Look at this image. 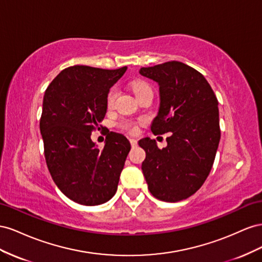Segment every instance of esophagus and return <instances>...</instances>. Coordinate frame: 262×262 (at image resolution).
<instances>
[{
  "mask_svg": "<svg viewBox=\"0 0 262 262\" xmlns=\"http://www.w3.org/2000/svg\"><path fill=\"white\" fill-rule=\"evenodd\" d=\"M129 141H130V145H132V147H133V148L137 146V140H136V139L130 138V139H129Z\"/></svg>",
  "mask_w": 262,
  "mask_h": 262,
  "instance_id": "1",
  "label": "esophagus"
}]
</instances>
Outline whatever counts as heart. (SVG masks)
I'll use <instances>...</instances> for the list:
<instances>
[{
	"label": "heart",
	"instance_id": "b5f03b06",
	"mask_svg": "<svg viewBox=\"0 0 262 262\" xmlns=\"http://www.w3.org/2000/svg\"><path fill=\"white\" fill-rule=\"evenodd\" d=\"M133 89H134V92H135V94L138 95L141 92L150 90V86H149L147 83H145V82H135V83H133ZM117 93H118V91H117L116 86H113L108 91L107 98H106V105L108 108L113 107ZM121 127L123 129L129 132V133H135L137 130L136 123L132 122V121H125V122L121 123Z\"/></svg>",
	"mask_w": 262,
	"mask_h": 262
}]
</instances>
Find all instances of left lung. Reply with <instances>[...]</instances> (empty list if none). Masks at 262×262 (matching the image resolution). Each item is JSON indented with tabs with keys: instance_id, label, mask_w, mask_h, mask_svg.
Listing matches in <instances>:
<instances>
[{
	"instance_id": "1",
	"label": "left lung",
	"mask_w": 262,
	"mask_h": 262,
	"mask_svg": "<svg viewBox=\"0 0 262 262\" xmlns=\"http://www.w3.org/2000/svg\"><path fill=\"white\" fill-rule=\"evenodd\" d=\"M159 85L160 106L151 124L155 135L171 133L167 147L143 138L141 164L148 189L164 202L193 195L211 172L221 129L219 101L203 74L180 61H168L139 70Z\"/></svg>"
}]
</instances>
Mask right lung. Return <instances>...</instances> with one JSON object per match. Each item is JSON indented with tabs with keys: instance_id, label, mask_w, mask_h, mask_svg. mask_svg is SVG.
<instances>
[{
	"instance_id": "add662e5",
	"label": "right lung",
	"mask_w": 262,
	"mask_h": 262,
	"mask_svg": "<svg viewBox=\"0 0 262 262\" xmlns=\"http://www.w3.org/2000/svg\"><path fill=\"white\" fill-rule=\"evenodd\" d=\"M126 70L69 67L45 91L39 122L45 158L59 190L76 203L100 205L116 193L129 141L108 132L100 149L91 135L106 114L110 89Z\"/></svg>"
}]
</instances>
